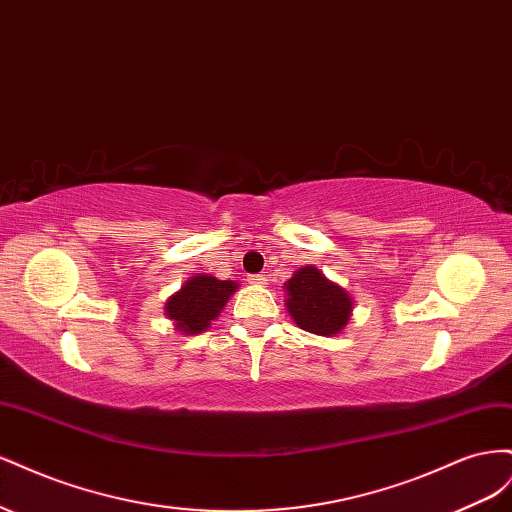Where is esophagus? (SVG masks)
<instances>
[{"label":"esophagus","mask_w":512,"mask_h":512,"mask_svg":"<svg viewBox=\"0 0 512 512\" xmlns=\"http://www.w3.org/2000/svg\"><path fill=\"white\" fill-rule=\"evenodd\" d=\"M247 282H250L252 286H265L267 277L265 275H250V277H247Z\"/></svg>","instance_id":"34e87169"}]
</instances>
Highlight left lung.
Here are the masks:
<instances>
[{
	"label": "left lung",
	"instance_id": "1",
	"mask_svg": "<svg viewBox=\"0 0 512 512\" xmlns=\"http://www.w3.org/2000/svg\"><path fill=\"white\" fill-rule=\"evenodd\" d=\"M286 309L299 329L322 337L339 335L352 316L350 292L329 280L318 267L307 265L284 284Z\"/></svg>",
	"mask_w": 512,
	"mask_h": 512
}]
</instances>
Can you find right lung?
Wrapping results in <instances>:
<instances>
[{
  "label": "right lung",
  "mask_w": 512,
  "mask_h": 512,
  "mask_svg": "<svg viewBox=\"0 0 512 512\" xmlns=\"http://www.w3.org/2000/svg\"><path fill=\"white\" fill-rule=\"evenodd\" d=\"M239 284L232 280H218L209 273H194L185 284L170 294L164 303V316L173 320V327L181 335H198L218 320L224 305Z\"/></svg>",
  "instance_id": "right-lung-1"
}]
</instances>
